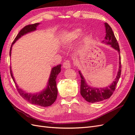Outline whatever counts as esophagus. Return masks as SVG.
Returning <instances> with one entry per match:
<instances>
[{"label":"esophagus","instance_id":"esophagus-1","mask_svg":"<svg viewBox=\"0 0 135 135\" xmlns=\"http://www.w3.org/2000/svg\"><path fill=\"white\" fill-rule=\"evenodd\" d=\"M63 67L65 69H69L71 68V64L69 61H66L63 64Z\"/></svg>","mask_w":135,"mask_h":135}]
</instances>
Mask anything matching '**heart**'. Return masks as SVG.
Segmentation results:
<instances>
[{
	"label": "heart",
	"mask_w": 135,
	"mask_h": 135,
	"mask_svg": "<svg viewBox=\"0 0 135 135\" xmlns=\"http://www.w3.org/2000/svg\"><path fill=\"white\" fill-rule=\"evenodd\" d=\"M82 33V30L78 28L69 32L64 36L63 41L65 44H70L74 42L81 35Z\"/></svg>",
	"instance_id": "obj_1"
}]
</instances>
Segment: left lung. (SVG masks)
I'll list each match as a JSON object with an SVG mask.
<instances>
[{
	"mask_svg": "<svg viewBox=\"0 0 135 135\" xmlns=\"http://www.w3.org/2000/svg\"><path fill=\"white\" fill-rule=\"evenodd\" d=\"M105 32L106 35L105 40L102 43L107 45H110L114 50H117L119 53V70H118L117 75L114 79L113 83L108 87L105 88H96L89 86L87 84L84 76L81 74L80 71L79 74L81 78V84H80V94L84 99L89 103H97L107 100L110 97L115 90L116 85L119 81L121 75V62H120V49L117 40L112 28L107 23H105Z\"/></svg>",
	"mask_w": 135,
	"mask_h": 135,
	"instance_id": "left-lung-1",
	"label": "left lung"
}]
</instances>
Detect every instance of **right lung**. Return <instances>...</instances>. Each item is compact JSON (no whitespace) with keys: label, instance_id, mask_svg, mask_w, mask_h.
Returning <instances> with one entry per match:
<instances>
[{"label":"right lung","instance_id":"add662e5","mask_svg":"<svg viewBox=\"0 0 135 135\" xmlns=\"http://www.w3.org/2000/svg\"><path fill=\"white\" fill-rule=\"evenodd\" d=\"M40 23H36L34 24H31V25H28L22 28L21 31L18 32L17 35L16 36L14 41L12 44L9 52L10 57L11 56V51L13 44L22 36L28 33V32H31L36 30V27ZM61 65L60 64L52 69L46 88L44 89L41 92L36 93H26L25 91H23L22 89L20 88L15 81L13 74H12V71L11 70V67H10V71L12 79L13 80L14 82L16 84L17 91L22 98L32 104L40 106V107H46L51 106L52 104H54L57 99L58 92L56 85V78L57 76L61 72Z\"/></svg>","mask_w":135,"mask_h":135}]
</instances>
